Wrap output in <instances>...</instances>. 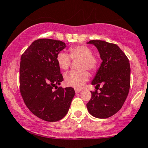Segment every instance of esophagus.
<instances>
[{"label":"esophagus","instance_id":"34e87169","mask_svg":"<svg viewBox=\"0 0 148 148\" xmlns=\"http://www.w3.org/2000/svg\"><path fill=\"white\" fill-rule=\"evenodd\" d=\"M81 91V89H75V92L76 93H79V92H80Z\"/></svg>","mask_w":148,"mask_h":148}]
</instances>
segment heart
<instances>
[{"mask_svg": "<svg viewBox=\"0 0 148 148\" xmlns=\"http://www.w3.org/2000/svg\"><path fill=\"white\" fill-rule=\"evenodd\" d=\"M69 55L64 52H60L57 56V62L62 70H67L71 65L72 60H80L79 69L76 72H70L64 74V82L68 86L80 89L89 79V74L85 69L94 72L97 68L99 61L92 55V51L87 46L79 45L69 49Z\"/></svg>", "mask_w": 148, "mask_h": 148, "instance_id": "b5f03b06", "label": "heart"}]
</instances>
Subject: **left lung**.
<instances>
[{
	"label": "left lung",
	"mask_w": 148,
	"mask_h": 148,
	"mask_svg": "<svg viewBox=\"0 0 148 148\" xmlns=\"http://www.w3.org/2000/svg\"><path fill=\"white\" fill-rule=\"evenodd\" d=\"M88 44L97 49L102 60L92 81L96 88L102 84L100 92H92L91 99L86 106L92 116L107 118L123 106L130 88V61L118 45L102 40H90Z\"/></svg>",
	"instance_id": "left-lung-1"
}]
</instances>
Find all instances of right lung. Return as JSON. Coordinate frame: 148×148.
I'll return each instance as SVG.
<instances>
[{"mask_svg": "<svg viewBox=\"0 0 148 148\" xmlns=\"http://www.w3.org/2000/svg\"><path fill=\"white\" fill-rule=\"evenodd\" d=\"M65 47V43L60 40L39 39L21 58L19 84L22 98L34 115L47 122L63 118L75 95L73 88H58L63 77L56 58Z\"/></svg>", "mask_w": 148, "mask_h": 148, "instance_id": "add662e5", "label": "right lung"}]
</instances>
